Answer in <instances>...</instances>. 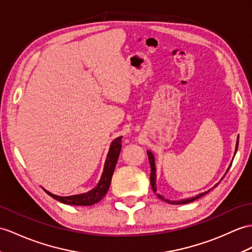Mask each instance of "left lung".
<instances>
[{
    "instance_id": "left-lung-1",
    "label": "left lung",
    "mask_w": 252,
    "mask_h": 252,
    "mask_svg": "<svg viewBox=\"0 0 252 252\" xmlns=\"http://www.w3.org/2000/svg\"><path fill=\"white\" fill-rule=\"evenodd\" d=\"M238 138L239 137H237V142H236V148H235V154H236V151H237V148H238ZM147 155H148V159H149V163H150V167H151V173H150V184H151V188H153V190H154V192L155 193H157V184H156V181H157V175H156V164H155V156L153 155V153H151V151H147ZM231 165H232V162H231V164H230V166H229V168L231 167ZM229 168L226 169V173H227V171H229ZM223 178V177H222ZM216 186H218V184L216 185ZM215 186V187H216ZM214 187V188H215ZM210 190H208V191H206V192H204V193H200V194H197L196 196H193V197H190V198H184V200H179V201H171V200H167V198H165V197H163L161 194H159V193H157V195H158V197L159 198H161L162 201H164V202H166V203H169V204H175V205H180V204H187V203H191V202H193V201H195V200H197V198H200V197H202L203 195H205L206 193H208Z\"/></svg>"
}]
</instances>
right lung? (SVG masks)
Returning a JSON list of instances; mask_svg holds the SVG:
<instances>
[{
  "label": "right lung",
  "instance_id": "1",
  "mask_svg": "<svg viewBox=\"0 0 252 252\" xmlns=\"http://www.w3.org/2000/svg\"><path fill=\"white\" fill-rule=\"evenodd\" d=\"M121 139L122 136L117 137L114 139L112 144H110L109 151L107 154L106 161L104 164V171L102 173L101 179H99L97 186L94 189L90 190L87 193H81V194H76L71 196H59L56 194H52L49 191L45 190L47 194L54 197L55 200L59 201L64 204H68V205H76V206H91L93 204L99 202L106 194L110 183H112V177L115 171V167L118 161V158L121 151Z\"/></svg>",
  "mask_w": 252,
  "mask_h": 252
}]
</instances>
